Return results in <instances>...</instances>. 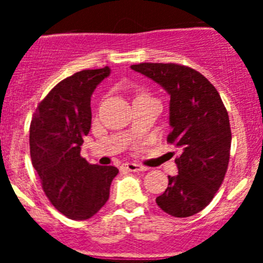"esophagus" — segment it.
Returning <instances> with one entry per match:
<instances>
[{"instance_id":"obj_1","label":"esophagus","mask_w":263,"mask_h":263,"mask_svg":"<svg viewBox=\"0 0 263 263\" xmlns=\"http://www.w3.org/2000/svg\"><path fill=\"white\" fill-rule=\"evenodd\" d=\"M122 168L130 171V173H139V171H146V167L141 166L138 163H124L122 164Z\"/></svg>"}]
</instances>
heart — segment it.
I'll use <instances>...</instances> for the list:
<instances>
[{"label":"heart","instance_id":"obj_1","mask_svg":"<svg viewBox=\"0 0 263 263\" xmlns=\"http://www.w3.org/2000/svg\"><path fill=\"white\" fill-rule=\"evenodd\" d=\"M147 96V95H145V93H139L138 95V97H146ZM138 97H137V99H138Z\"/></svg>","mask_w":263,"mask_h":263}]
</instances>
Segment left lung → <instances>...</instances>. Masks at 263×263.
<instances>
[{
    "instance_id": "obj_1",
    "label": "left lung",
    "mask_w": 263,
    "mask_h": 263,
    "mask_svg": "<svg viewBox=\"0 0 263 263\" xmlns=\"http://www.w3.org/2000/svg\"><path fill=\"white\" fill-rule=\"evenodd\" d=\"M132 69L147 76L170 95L167 142L182 150L178 175L168 176L157 197L160 210L174 217L196 215L212 201L231 157L229 116L217 89L200 72L175 63H139Z\"/></svg>"
}]
</instances>
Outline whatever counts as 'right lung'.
I'll list each match as a JSON object with an SVG mask.
<instances>
[{
    "instance_id": "obj_1",
    "label": "right lung",
    "mask_w": 263,
    "mask_h": 263,
    "mask_svg": "<svg viewBox=\"0 0 263 263\" xmlns=\"http://www.w3.org/2000/svg\"><path fill=\"white\" fill-rule=\"evenodd\" d=\"M109 73V67L76 72L58 83L32 115V166L50 203L72 220L96 215L118 174L117 167L89 164L80 155L92 121L90 96Z\"/></svg>"
}]
</instances>
